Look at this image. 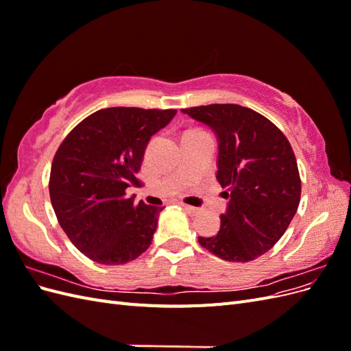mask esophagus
I'll list each match as a JSON object with an SVG mask.
<instances>
[{
	"label": "esophagus",
	"mask_w": 351,
	"mask_h": 351,
	"mask_svg": "<svg viewBox=\"0 0 351 351\" xmlns=\"http://www.w3.org/2000/svg\"><path fill=\"white\" fill-rule=\"evenodd\" d=\"M183 209L187 212V214L190 215V217H196V215H199L200 214V208H195V206H190V205H183Z\"/></svg>",
	"instance_id": "obj_1"
}]
</instances>
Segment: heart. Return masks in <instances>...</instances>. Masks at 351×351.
<instances>
[{"label": "heart", "mask_w": 351, "mask_h": 351, "mask_svg": "<svg viewBox=\"0 0 351 351\" xmlns=\"http://www.w3.org/2000/svg\"><path fill=\"white\" fill-rule=\"evenodd\" d=\"M189 132H199V130H189Z\"/></svg>", "instance_id": "b5f03b06"}]
</instances>
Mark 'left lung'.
Wrapping results in <instances>:
<instances>
[{
  "instance_id": "1",
  "label": "left lung",
  "mask_w": 351,
  "mask_h": 351,
  "mask_svg": "<svg viewBox=\"0 0 351 351\" xmlns=\"http://www.w3.org/2000/svg\"><path fill=\"white\" fill-rule=\"evenodd\" d=\"M218 139L217 180L228 189L215 236L199 244L227 262H249L277 243L300 204L302 182L290 142L259 112L236 104L184 108Z\"/></svg>"
}]
</instances>
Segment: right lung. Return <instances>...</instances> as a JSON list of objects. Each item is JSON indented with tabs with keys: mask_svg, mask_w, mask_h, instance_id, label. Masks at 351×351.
Here are the masks:
<instances>
[{
	"mask_svg": "<svg viewBox=\"0 0 351 351\" xmlns=\"http://www.w3.org/2000/svg\"><path fill=\"white\" fill-rule=\"evenodd\" d=\"M176 112L99 110L60 145L49 176L51 204L70 241L93 262L123 265L151 246L164 208L134 205L125 189L139 183L147 143Z\"/></svg>",
	"mask_w": 351,
	"mask_h": 351,
	"instance_id": "add662e5",
	"label": "right lung"
}]
</instances>
